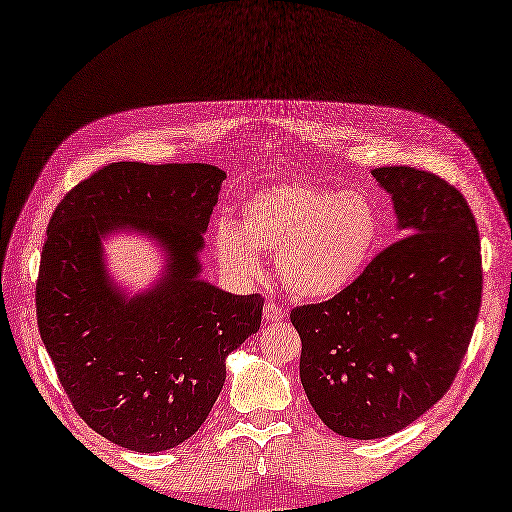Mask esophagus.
Instances as JSON below:
<instances>
[{
    "mask_svg": "<svg viewBox=\"0 0 512 512\" xmlns=\"http://www.w3.org/2000/svg\"><path fill=\"white\" fill-rule=\"evenodd\" d=\"M284 317H286V308H284V306H279V303H275V301H266V306H264V319H266L268 323L284 321Z\"/></svg>",
    "mask_w": 512,
    "mask_h": 512,
    "instance_id": "esophagus-1",
    "label": "esophagus"
}]
</instances>
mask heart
<instances>
[{
    "label": "heart",
    "mask_w": 512,
    "mask_h": 512,
    "mask_svg": "<svg viewBox=\"0 0 512 512\" xmlns=\"http://www.w3.org/2000/svg\"><path fill=\"white\" fill-rule=\"evenodd\" d=\"M215 250L231 275L255 279L259 253L275 255L277 277L301 299H332L372 262L380 242V213L367 195L310 182L273 184L253 193L239 224L220 217Z\"/></svg>",
    "instance_id": "obj_1"
}]
</instances>
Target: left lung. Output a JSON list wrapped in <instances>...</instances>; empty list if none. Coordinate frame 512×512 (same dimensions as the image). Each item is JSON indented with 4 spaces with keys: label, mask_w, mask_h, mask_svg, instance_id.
<instances>
[{
    "label": "left lung",
    "mask_w": 512,
    "mask_h": 512,
    "mask_svg": "<svg viewBox=\"0 0 512 512\" xmlns=\"http://www.w3.org/2000/svg\"><path fill=\"white\" fill-rule=\"evenodd\" d=\"M372 176L405 237L341 295L290 312L310 405L354 440L391 436L447 394L482 306L480 233L464 195L413 167Z\"/></svg>",
    "instance_id": "left-lung-1"
}]
</instances>
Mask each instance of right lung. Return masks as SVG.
<instances>
[{"mask_svg": "<svg viewBox=\"0 0 512 512\" xmlns=\"http://www.w3.org/2000/svg\"><path fill=\"white\" fill-rule=\"evenodd\" d=\"M226 173L213 165L112 162L54 209L37 279V325L76 413L138 453L178 447L211 413L226 356L262 323L264 299L200 279ZM118 227L168 248V273L132 300L109 281L100 239Z\"/></svg>", "mask_w": 512, "mask_h": 512, "instance_id": "obj_1", "label": "right lung"}]
</instances>
